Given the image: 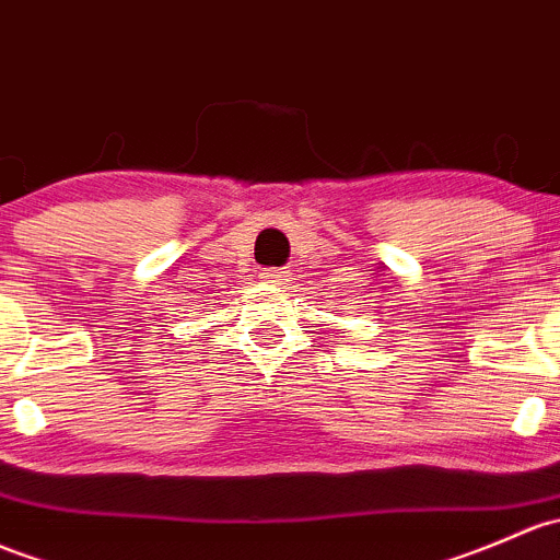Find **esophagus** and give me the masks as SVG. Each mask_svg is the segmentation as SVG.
<instances>
[{"label": "esophagus", "instance_id": "1", "mask_svg": "<svg viewBox=\"0 0 560 560\" xmlns=\"http://www.w3.org/2000/svg\"><path fill=\"white\" fill-rule=\"evenodd\" d=\"M287 276H290V273H287L284 268H270V270H265L262 279H268L270 284H284Z\"/></svg>", "mask_w": 560, "mask_h": 560}]
</instances>
